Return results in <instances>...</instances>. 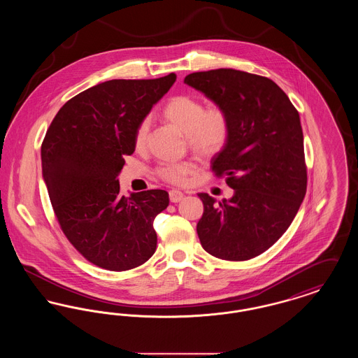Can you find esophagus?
Here are the masks:
<instances>
[{
  "instance_id": "34e87169",
  "label": "esophagus",
  "mask_w": 358,
  "mask_h": 358,
  "mask_svg": "<svg viewBox=\"0 0 358 358\" xmlns=\"http://www.w3.org/2000/svg\"><path fill=\"white\" fill-rule=\"evenodd\" d=\"M169 199H171V203H180L184 199V193L177 189H173L169 192Z\"/></svg>"
}]
</instances>
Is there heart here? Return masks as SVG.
<instances>
[{"label": "heart", "mask_w": 358, "mask_h": 358, "mask_svg": "<svg viewBox=\"0 0 358 358\" xmlns=\"http://www.w3.org/2000/svg\"><path fill=\"white\" fill-rule=\"evenodd\" d=\"M165 120L187 136V143L193 152L203 157L219 153L231 136V123L220 107L205 110L204 103L190 95L173 96L162 111ZM149 134V122L142 120L136 127L134 145L145 148ZM192 162L165 165L158 169V176L171 184H184L187 176L194 171Z\"/></svg>", "instance_id": "obj_1"}]
</instances>
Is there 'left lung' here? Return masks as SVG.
I'll return each mask as SVG.
<instances>
[{"label":"left lung","mask_w":358,"mask_h":358,"mask_svg":"<svg viewBox=\"0 0 358 358\" xmlns=\"http://www.w3.org/2000/svg\"><path fill=\"white\" fill-rule=\"evenodd\" d=\"M184 83L222 108L231 123L212 171L234 189L204 204L197 235L208 254L241 262L267 251L294 220L307 187L303 133L296 108L271 79L232 69L189 73Z\"/></svg>","instance_id":"obj_1"}]
</instances>
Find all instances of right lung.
Instances as JSON below:
<instances>
[{"instance_id": "obj_1", "label": "right lung", "mask_w": 358, "mask_h": 358, "mask_svg": "<svg viewBox=\"0 0 358 358\" xmlns=\"http://www.w3.org/2000/svg\"><path fill=\"white\" fill-rule=\"evenodd\" d=\"M114 79L66 103L41 145L43 178L62 231L92 264L126 271L148 262L157 248L155 216L169 193H120L124 155L136 150L138 124L176 82Z\"/></svg>"}]
</instances>
